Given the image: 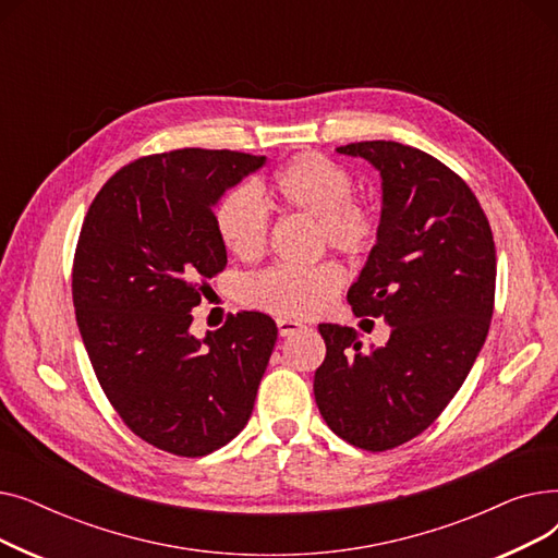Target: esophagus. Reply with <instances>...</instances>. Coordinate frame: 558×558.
<instances>
[{"mask_svg":"<svg viewBox=\"0 0 558 558\" xmlns=\"http://www.w3.org/2000/svg\"><path fill=\"white\" fill-rule=\"evenodd\" d=\"M276 324H278V332H280V337H294L296 332L305 330V326H303V324H299V320H291V318H278Z\"/></svg>","mask_w":558,"mask_h":558,"instance_id":"34e87169","label":"esophagus"}]
</instances>
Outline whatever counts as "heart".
I'll use <instances>...</instances> for the list:
<instances>
[{"instance_id": "b5f03b06", "label": "heart", "mask_w": 558, "mask_h": 558, "mask_svg": "<svg viewBox=\"0 0 558 558\" xmlns=\"http://www.w3.org/2000/svg\"><path fill=\"white\" fill-rule=\"evenodd\" d=\"M269 190L282 210L320 221L332 248L357 255L377 240L379 217L375 208L353 198V175L324 154L303 151L294 156L274 173ZM215 226L221 244L234 257L251 262L267 251L269 213L251 185L234 187L219 201ZM343 280V269L335 262H320L316 267H274L246 280L244 301L276 316H314L332 303Z\"/></svg>"}]
</instances>
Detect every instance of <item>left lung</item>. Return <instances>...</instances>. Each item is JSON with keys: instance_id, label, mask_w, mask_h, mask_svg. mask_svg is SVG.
Returning <instances> with one entry per match:
<instances>
[{"instance_id": "1", "label": "left lung", "mask_w": 558, "mask_h": 558, "mask_svg": "<svg viewBox=\"0 0 558 558\" xmlns=\"http://www.w3.org/2000/svg\"><path fill=\"white\" fill-rule=\"evenodd\" d=\"M337 151L383 175L377 244L348 303L385 318L391 337L366 353L357 330L320 324L314 398L343 441L385 452L441 416L471 373L493 316L495 242L477 196L441 160L387 140Z\"/></svg>"}]
</instances>
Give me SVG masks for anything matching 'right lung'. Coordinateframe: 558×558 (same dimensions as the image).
Returning <instances> with one entry per match:
<instances>
[{
  "label": "right lung",
  "mask_w": 558,
  "mask_h": 558,
  "mask_svg": "<svg viewBox=\"0 0 558 558\" xmlns=\"http://www.w3.org/2000/svg\"><path fill=\"white\" fill-rule=\"evenodd\" d=\"M264 160L228 149L144 156L112 173L85 215L72 269L78 332L114 412L158 450L210 454L251 418L274 318L230 314L203 339L190 326L228 262L215 205Z\"/></svg>",
  "instance_id": "1"
}]
</instances>
